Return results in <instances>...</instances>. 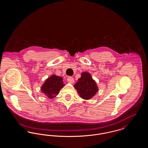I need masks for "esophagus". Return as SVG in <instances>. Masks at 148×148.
I'll list each match as a JSON object with an SVG mask.
<instances>
[{"label":"esophagus","instance_id":"esophagus-1","mask_svg":"<svg viewBox=\"0 0 148 148\" xmlns=\"http://www.w3.org/2000/svg\"><path fill=\"white\" fill-rule=\"evenodd\" d=\"M67 80L68 82L71 83V84H73L74 82V79L73 77H69L67 78Z\"/></svg>","mask_w":148,"mask_h":148}]
</instances>
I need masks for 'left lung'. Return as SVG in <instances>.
<instances>
[{"instance_id": "8db88e82", "label": "left lung", "mask_w": 148, "mask_h": 148, "mask_svg": "<svg viewBox=\"0 0 148 148\" xmlns=\"http://www.w3.org/2000/svg\"><path fill=\"white\" fill-rule=\"evenodd\" d=\"M79 94V97L85 100L92 98L98 91V88L91 75L87 72L82 73L81 77L74 85Z\"/></svg>"}]
</instances>
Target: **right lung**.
<instances>
[{
    "mask_svg": "<svg viewBox=\"0 0 148 148\" xmlns=\"http://www.w3.org/2000/svg\"><path fill=\"white\" fill-rule=\"evenodd\" d=\"M64 86L62 77L52 75L46 79L41 87V90L48 98L53 99L56 97Z\"/></svg>",
    "mask_w": 148,
    "mask_h": 148,
    "instance_id": "right-lung-1",
    "label": "right lung"
}]
</instances>
